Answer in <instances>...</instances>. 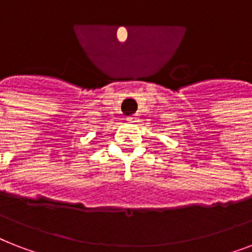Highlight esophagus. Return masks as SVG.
Listing matches in <instances>:
<instances>
[{
  "instance_id": "34e87169",
  "label": "esophagus",
  "mask_w": 252,
  "mask_h": 252,
  "mask_svg": "<svg viewBox=\"0 0 252 252\" xmlns=\"http://www.w3.org/2000/svg\"><path fill=\"white\" fill-rule=\"evenodd\" d=\"M126 123H130V124H134V123H138V116L137 115H130L126 118Z\"/></svg>"
}]
</instances>
